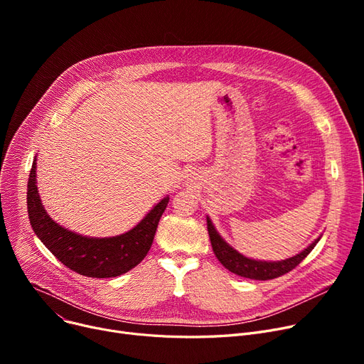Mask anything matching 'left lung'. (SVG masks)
Here are the masks:
<instances>
[{
  "instance_id": "obj_1",
  "label": "left lung",
  "mask_w": 364,
  "mask_h": 364,
  "mask_svg": "<svg viewBox=\"0 0 364 364\" xmlns=\"http://www.w3.org/2000/svg\"><path fill=\"white\" fill-rule=\"evenodd\" d=\"M206 223H208L209 239H211L213 250H214V254L218 258V261L225 267L228 272H232V273L246 277V279H254V280H272V279H276L286 273H289L314 250V246L320 240V237L316 239L307 247V250H304L301 254H298L292 258H288V259L277 261V262L255 261V259H250V258L240 255L237 251L233 250L232 246H228L223 240V237L217 233L211 220L206 218Z\"/></svg>"
}]
</instances>
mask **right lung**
<instances>
[{"instance_id": "1", "label": "right lung", "mask_w": 364, "mask_h": 364, "mask_svg": "<svg viewBox=\"0 0 364 364\" xmlns=\"http://www.w3.org/2000/svg\"><path fill=\"white\" fill-rule=\"evenodd\" d=\"M35 161L28 180L29 221L35 235L57 259L78 274L97 279L121 276L144 259L169 198L162 199L125 235L105 239L80 236L54 223L46 213L36 188Z\"/></svg>"}]
</instances>
